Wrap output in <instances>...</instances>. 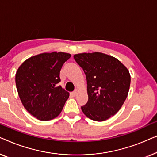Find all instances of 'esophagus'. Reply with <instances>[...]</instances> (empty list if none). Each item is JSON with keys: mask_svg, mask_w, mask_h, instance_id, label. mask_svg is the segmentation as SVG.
<instances>
[{"mask_svg": "<svg viewBox=\"0 0 157 157\" xmlns=\"http://www.w3.org/2000/svg\"><path fill=\"white\" fill-rule=\"evenodd\" d=\"M78 89H76V90H75V91L73 92L74 95H77V94H78Z\"/></svg>", "mask_w": 157, "mask_h": 157, "instance_id": "esophagus-1", "label": "esophagus"}]
</instances>
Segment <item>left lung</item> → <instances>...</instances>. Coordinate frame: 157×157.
<instances>
[{"label": "left lung", "instance_id": "obj_1", "mask_svg": "<svg viewBox=\"0 0 157 157\" xmlns=\"http://www.w3.org/2000/svg\"><path fill=\"white\" fill-rule=\"evenodd\" d=\"M74 58L87 78L88 101L82 111L92 120H108L127 99L131 82L129 70L115 57L99 52L76 54Z\"/></svg>", "mask_w": 157, "mask_h": 157}]
</instances>
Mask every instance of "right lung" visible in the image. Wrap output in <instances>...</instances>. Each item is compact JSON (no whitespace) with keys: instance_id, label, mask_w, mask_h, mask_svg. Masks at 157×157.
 I'll return each mask as SVG.
<instances>
[{"instance_id":"obj_1","label":"right lung","mask_w":157,"mask_h":157,"mask_svg":"<svg viewBox=\"0 0 157 157\" xmlns=\"http://www.w3.org/2000/svg\"><path fill=\"white\" fill-rule=\"evenodd\" d=\"M71 55L63 52H44L24 61L15 74V84L22 104L37 120L57 117L69 98L61 86L59 72Z\"/></svg>"}]
</instances>
